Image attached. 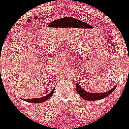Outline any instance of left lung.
<instances>
[{"label":"left lung","instance_id":"1","mask_svg":"<svg viewBox=\"0 0 129 129\" xmlns=\"http://www.w3.org/2000/svg\"><path fill=\"white\" fill-rule=\"evenodd\" d=\"M117 86H115L113 89L110 90L109 91L106 92H103V93H91V92H87V91H84L82 87L79 86V84L76 83V90L79 94L80 95L81 97L84 98L86 100L89 101H95V100H99L103 99V98H106L108 96H109L112 92L115 90Z\"/></svg>","mask_w":129,"mask_h":129}]
</instances>
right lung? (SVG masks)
Returning a JSON list of instances; mask_svg holds the SVG:
<instances>
[{
    "label": "right lung",
    "mask_w": 129,
    "mask_h": 129,
    "mask_svg": "<svg viewBox=\"0 0 129 129\" xmlns=\"http://www.w3.org/2000/svg\"><path fill=\"white\" fill-rule=\"evenodd\" d=\"M55 89H53L52 90V92H50L48 94L46 95V96H43L42 98H31V99H27V100H24V101L27 102H29V103H42L43 102H45L47 101V100L49 99L50 98L52 95L53 94V92H54Z\"/></svg>",
    "instance_id": "add662e5"
}]
</instances>
